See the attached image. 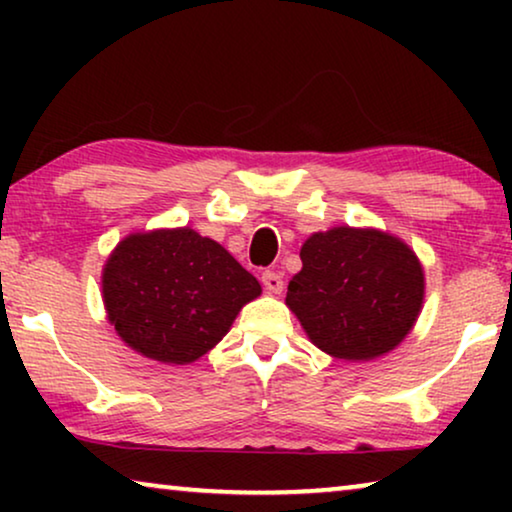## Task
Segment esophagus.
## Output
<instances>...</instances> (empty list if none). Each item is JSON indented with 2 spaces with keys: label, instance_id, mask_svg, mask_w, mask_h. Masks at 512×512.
Segmentation results:
<instances>
[{
  "label": "esophagus",
  "instance_id": "34e87169",
  "mask_svg": "<svg viewBox=\"0 0 512 512\" xmlns=\"http://www.w3.org/2000/svg\"><path fill=\"white\" fill-rule=\"evenodd\" d=\"M261 282H263V286H265V289H268L270 293H279V291L284 289L282 277H279V272H275V270H265L263 277H261Z\"/></svg>",
  "mask_w": 512,
  "mask_h": 512
}]
</instances>
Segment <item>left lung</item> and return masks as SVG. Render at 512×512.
Listing matches in <instances>:
<instances>
[{
    "mask_svg": "<svg viewBox=\"0 0 512 512\" xmlns=\"http://www.w3.org/2000/svg\"><path fill=\"white\" fill-rule=\"evenodd\" d=\"M303 270L286 291L321 352L368 361L401 345L424 300V270L408 244L375 228H331L300 249Z\"/></svg>",
    "mask_w": 512,
    "mask_h": 512,
    "instance_id": "8db88e82",
    "label": "left lung"
}]
</instances>
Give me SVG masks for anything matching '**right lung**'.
<instances>
[{"instance_id": "obj_1", "label": "right lung", "mask_w": 512, "mask_h": 512, "mask_svg": "<svg viewBox=\"0 0 512 512\" xmlns=\"http://www.w3.org/2000/svg\"><path fill=\"white\" fill-rule=\"evenodd\" d=\"M256 296L258 279L193 228L128 235L102 272L104 307L123 342L177 366L207 354Z\"/></svg>"}]
</instances>
